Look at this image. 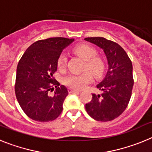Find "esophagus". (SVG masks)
Segmentation results:
<instances>
[{"label": "esophagus", "instance_id": "obj_1", "mask_svg": "<svg viewBox=\"0 0 152 152\" xmlns=\"http://www.w3.org/2000/svg\"><path fill=\"white\" fill-rule=\"evenodd\" d=\"M80 91H77V90L72 89V88H70L69 89V93H80Z\"/></svg>", "mask_w": 152, "mask_h": 152}]
</instances>
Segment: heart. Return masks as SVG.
<instances>
[{
  "label": "heart",
  "mask_w": 152,
  "mask_h": 152,
  "mask_svg": "<svg viewBox=\"0 0 152 152\" xmlns=\"http://www.w3.org/2000/svg\"><path fill=\"white\" fill-rule=\"evenodd\" d=\"M75 54L81 58L85 62L84 64V71L82 74H71L68 75L64 81L68 87L75 89H83L85 86L92 80L93 76L99 78L103 75L105 69V64L101 58L96 56L97 52L94 47L88 45H80L74 49ZM67 62L66 55L62 53L58 58V66L62 68L65 66Z\"/></svg>",
  "instance_id": "1"
}]
</instances>
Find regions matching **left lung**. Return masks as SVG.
I'll return each mask as SVG.
<instances>
[{
    "mask_svg": "<svg viewBox=\"0 0 152 152\" xmlns=\"http://www.w3.org/2000/svg\"><path fill=\"white\" fill-rule=\"evenodd\" d=\"M84 40L102 49L105 53L108 70L96 88L100 94H92L85 105L87 113L95 120L110 121L120 116L128 106L134 80L132 64L124 49L115 42L103 37H88Z\"/></svg>",
    "mask_w": 152,
    "mask_h": 152,
    "instance_id": "1",
    "label": "left lung"
}]
</instances>
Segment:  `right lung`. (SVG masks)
I'll return each mask as SVG.
<instances>
[{"instance_id":"obj_1","label":"right lung","mask_w":152,"mask_h":152,"mask_svg":"<svg viewBox=\"0 0 152 152\" xmlns=\"http://www.w3.org/2000/svg\"><path fill=\"white\" fill-rule=\"evenodd\" d=\"M75 39L55 37L39 40L24 52L17 68L15 94L23 112L39 122L56 119L63 110L68 94L64 85L53 77L58 58ZM56 90H54V87ZM54 91L51 96L49 91Z\"/></svg>"}]
</instances>
